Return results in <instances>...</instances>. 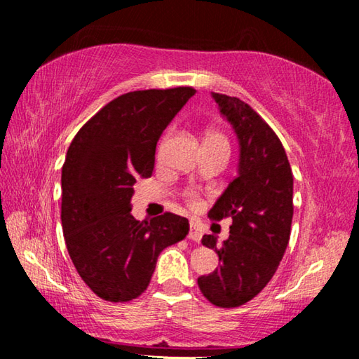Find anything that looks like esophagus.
Instances as JSON below:
<instances>
[{
	"instance_id": "1",
	"label": "esophagus",
	"mask_w": 359,
	"mask_h": 359,
	"mask_svg": "<svg viewBox=\"0 0 359 359\" xmlns=\"http://www.w3.org/2000/svg\"><path fill=\"white\" fill-rule=\"evenodd\" d=\"M193 242H199L203 238V229L196 222H190V234H188Z\"/></svg>"
}]
</instances>
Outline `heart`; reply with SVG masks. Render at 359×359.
Returning <instances> with one entry per match:
<instances>
[{
	"instance_id": "obj_1",
	"label": "heart",
	"mask_w": 359,
	"mask_h": 359,
	"mask_svg": "<svg viewBox=\"0 0 359 359\" xmlns=\"http://www.w3.org/2000/svg\"><path fill=\"white\" fill-rule=\"evenodd\" d=\"M205 139H224V137H223L222 135H218V133H212V135H209ZM161 147H163V144L160 145V150H158V155L161 154ZM188 201H190L191 204H196V196H194L193 193H188Z\"/></svg>"
}]
</instances>
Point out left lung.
<instances>
[{"label": "left lung", "instance_id": "left-lung-1", "mask_svg": "<svg viewBox=\"0 0 359 359\" xmlns=\"http://www.w3.org/2000/svg\"><path fill=\"white\" fill-rule=\"evenodd\" d=\"M212 96L238 135L241 155L238 175L209 210L212 220L231 217L229 238L222 245L214 234L201 241L222 264L198 287L214 306L231 309L253 299L280 264L293 220V172L280 139L247 102Z\"/></svg>", "mask_w": 359, "mask_h": 359}]
</instances>
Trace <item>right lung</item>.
<instances>
[{
  "mask_svg": "<svg viewBox=\"0 0 359 359\" xmlns=\"http://www.w3.org/2000/svg\"><path fill=\"white\" fill-rule=\"evenodd\" d=\"M193 87L137 90L85 123L62 169V226L79 276L101 299L128 302L147 290L158 255L185 239V217L131 215L135 184L154 172L156 142Z\"/></svg>",
  "mask_w": 359,
  "mask_h": 359,
  "instance_id": "1",
  "label": "right lung"
}]
</instances>
